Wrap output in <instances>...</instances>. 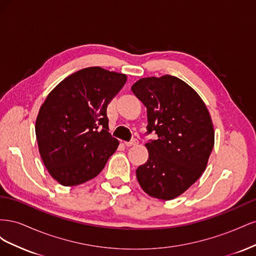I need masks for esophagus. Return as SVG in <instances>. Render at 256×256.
<instances>
[{
  "label": "esophagus",
  "instance_id": "obj_1",
  "mask_svg": "<svg viewBox=\"0 0 256 256\" xmlns=\"http://www.w3.org/2000/svg\"><path fill=\"white\" fill-rule=\"evenodd\" d=\"M138 144V141L136 140V138H134V140H131L130 142H124V145L127 146V147H130V146H134Z\"/></svg>",
  "mask_w": 256,
  "mask_h": 256
}]
</instances>
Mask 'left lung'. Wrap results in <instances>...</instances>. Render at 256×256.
<instances>
[{
	"label": "left lung",
	"instance_id": "8db88e82",
	"mask_svg": "<svg viewBox=\"0 0 256 256\" xmlns=\"http://www.w3.org/2000/svg\"><path fill=\"white\" fill-rule=\"evenodd\" d=\"M131 90L146 106L147 130L158 136L145 144L148 159L136 168L138 182L150 196L173 200L207 166L214 143L210 114L198 92L173 76L142 78Z\"/></svg>",
	"mask_w": 256,
	"mask_h": 256
}]
</instances>
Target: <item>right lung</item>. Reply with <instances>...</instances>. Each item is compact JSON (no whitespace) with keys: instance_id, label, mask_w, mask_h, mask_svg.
Masks as SVG:
<instances>
[{"instance_id":"obj_1","label":"right lung","mask_w":256,"mask_h":256,"mask_svg":"<svg viewBox=\"0 0 256 256\" xmlns=\"http://www.w3.org/2000/svg\"><path fill=\"white\" fill-rule=\"evenodd\" d=\"M126 81L124 74L88 67L68 76L46 98L35 132L44 164L60 184L92 180L118 150L106 108Z\"/></svg>"}]
</instances>
